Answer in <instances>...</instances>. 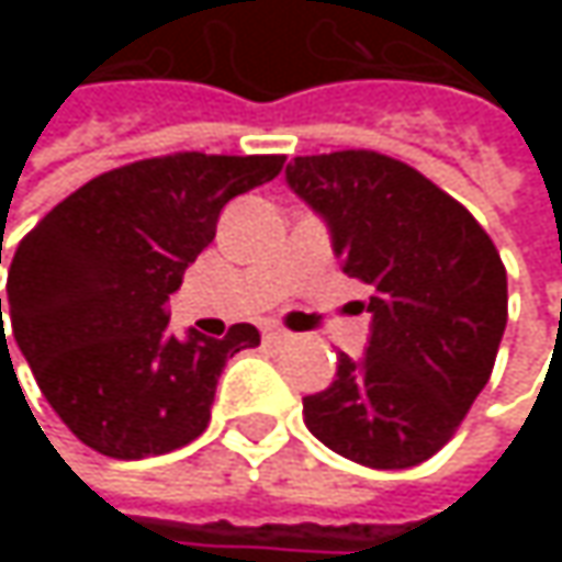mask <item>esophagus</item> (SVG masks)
I'll return each instance as SVG.
<instances>
[{
    "mask_svg": "<svg viewBox=\"0 0 562 562\" xmlns=\"http://www.w3.org/2000/svg\"><path fill=\"white\" fill-rule=\"evenodd\" d=\"M263 338L273 341V345H282V341H289L292 335H289L285 328H280V325H267V328H263Z\"/></svg>",
    "mask_w": 562,
    "mask_h": 562,
    "instance_id": "obj_1",
    "label": "esophagus"
}]
</instances>
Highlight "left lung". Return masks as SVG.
<instances>
[{
    "instance_id": "left-lung-1",
    "label": "left lung",
    "mask_w": 562,
    "mask_h": 562,
    "mask_svg": "<svg viewBox=\"0 0 562 562\" xmlns=\"http://www.w3.org/2000/svg\"><path fill=\"white\" fill-rule=\"evenodd\" d=\"M285 178L331 227L341 270L371 285V345L302 400L305 426L368 469L432 459L492 378L507 273L485 227L426 175L371 149L299 156Z\"/></svg>"
}]
</instances>
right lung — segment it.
Listing matches in <instances>:
<instances>
[{
	"label": "right lung",
	"mask_w": 562,
	"mask_h": 562,
	"mask_svg": "<svg viewBox=\"0 0 562 562\" xmlns=\"http://www.w3.org/2000/svg\"><path fill=\"white\" fill-rule=\"evenodd\" d=\"M282 162L204 153L130 162L80 184L22 237L5 282L9 335L83 446L146 459L207 429L227 358L257 348L260 331L240 322L224 338L181 341L166 302L214 240L221 207L273 181ZM5 318L0 299V358Z\"/></svg>",
	"instance_id": "obj_1"
}]
</instances>
